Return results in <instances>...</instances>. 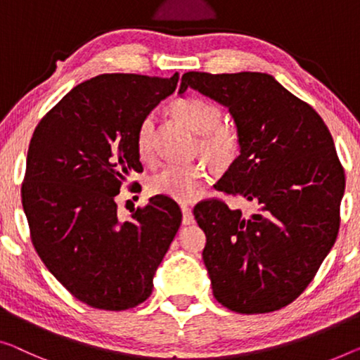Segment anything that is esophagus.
<instances>
[{
	"label": "esophagus",
	"instance_id": "1",
	"mask_svg": "<svg viewBox=\"0 0 360 360\" xmlns=\"http://www.w3.org/2000/svg\"><path fill=\"white\" fill-rule=\"evenodd\" d=\"M182 210V224H194V214H192V210L187 205L181 207Z\"/></svg>",
	"mask_w": 360,
	"mask_h": 360
}]
</instances>
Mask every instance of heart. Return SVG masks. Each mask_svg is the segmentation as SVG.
Masks as SVG:
<instances>
[{
  "instance_id": "heart-1",
  "label": "heart",
  "mask_w": 360,
  "mask_h": 360,
  "mask_svg": "<svg viewBox=\"0 0 360 360\" xmlns=\"http://www.w3.org/2000/svg\"><path fill=\"white\" fill-rule=\"evenodd\" d=\"M169 112L176 120L198 134L195 150L212 166L221 171L228 168L240 150L238 129L223 124L221 108L202 96H182L169 105ZM155 117L147 115L139 122L136 132V148L139 157L148 160L153 152ZM203 171L197 165H168L150 181V192L166 195L178 202H192L200 194Z\"/></svg>"
}]
</instances>
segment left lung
Segmentation results:
<instances>
[{"instance_id":"left-lung-1","label":"left lung","mask_w":360,"mask_h":360,"mask_svg":"<svg viewBox=\"0 0 360 360\" xmlns=\"http://www.w3.org/2000/svg\"><path fill=\"white\" fill-rule=\"evenodd\" d=\"M189 87L226 106L239 132L218 191L259 207L248 217L217 198L194 208L213 296L238 314L273 312L307 288L340 231L346 179L333 137L270 74L186 72L179 94Z\"/></svg>"}]
</instances>
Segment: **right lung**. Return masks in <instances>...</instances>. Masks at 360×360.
Here are the masks:
<instances>
[{
    "label": "right lung",
    "instance_id": "obj_1",
    "mask_svg": "<svg viewBox=\"0 0 360 360\" xmlns=\"http://www.w3.org/2000/svg\"><path fill=\"white\" fill-rule=\"evenodd\" d=\"M179 74H101L41 117L27 152L22 207L32 244L74 297L101 310L142 304L181 226V210L155 195L122 221L115 197L142 171L136 132L176 90Z\"/></svg>",
    "mask_w": 360,
    "mask_h": 360
}]
</instances>
